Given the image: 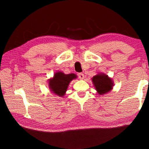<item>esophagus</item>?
Listing matches in <instances>:
<instances>
[{"label": "esophagus", "instance_id": "obj_1", "mask_svg": "<svg viewBox=\"0 0 149 149\" xmlns=\"http://www.w3.org/2000/svg\"><path fill=\"white\" fill-rule=\"evenodd\" d=\"M77 75H78V77H79V79H84V74H83V73H79V74H77Z\"/></svg>", "mask_w": 149, "mask_h": 149}]
</instances>
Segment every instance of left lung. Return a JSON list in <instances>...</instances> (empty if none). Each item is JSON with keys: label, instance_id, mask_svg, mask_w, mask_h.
<instances>
[{"label": "left lung", "instance_id": "8db88e82", "mask_svg": "<svg viewBox=\"0 0 149 149\" xmlns=\"http://www.w3.org/2000/svg\"><path fill=\"white\" fill-rule=\"evenodd\" d=\"M92 81L99 95L109 92L112 89V81L107 75L98 74L93 77Z\"/></svg>", "mask_w": 149, "mask_h": 149}]
</instances>
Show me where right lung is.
<instances>
[{"mask_svg":"<svg viewBox=\"0 0 149 149\" xmlns=\"http://www.w3.org/2000/svg\"><path fill=\"white\" fill-rule=\"evenodd\" d=\"M76 77V75L74 74L65 75L62 72H56L54 77L49 81L50 89L56 95L63 97L66 91L70 82Z\"/></svg>","mask_w":149,"mask_h":149,"instance_id":"obj_1","label":"right lung"}]
</instances>
